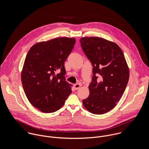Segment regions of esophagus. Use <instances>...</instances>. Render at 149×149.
<instances>
[{"mask_svg":"<svg viewBox=\"0 0 149 149\" xmlns=\"http://www.w3.org/2000/svg\"><path fill=\"white\" fill-rule=\"evenodd\" d=\"M73 86L74 88V89L77 90V89H79L80 88V87L81 86V85L80 84H76L73 85Z\"/></svg>","mask_w":149,"mask_h":149,"instance_id":"34e87169","label":"esophagus"}]
</instances>
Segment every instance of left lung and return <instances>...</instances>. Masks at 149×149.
Instances as JSON below:
<instances>
[{"label": "left lung", "mask_w": 149, "mask_h": 149, "mask_svg": "<svg viewBox=\"0 0 149 149\" xmlns=\"http://www.w3.org/2000/svg\"><path fill=\"white\" fill-rule=\"evenodd\" d=\"M80 42L93 66L89 95L83 104L92 113H105L115 107L125 91L130 76L127 64L115 43L98 37L81 38Z\"/></svg>", "instance_id": "1"}]
</instances>
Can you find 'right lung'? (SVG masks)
Instances as JSON below:
<instances>
[{"mask_svg":"<svg viewBox=\"0 0 149 149\" xmlns=\"http://www.w3.org/2000/svg\"><path fill=\"white\" fill-rule=\"evenodd\" d=\"M76 42L57 38L33 45L26 57L21 81L30 103L45 113L61 108L72 93L66 82L64 63Z\"/></svg>","mask_w":149,"mask_h":149,"instance_id":"add662e5","label":"right lung"}]
</instances>
